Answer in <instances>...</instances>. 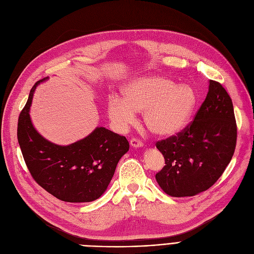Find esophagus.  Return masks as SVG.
I'll use <instances>...</instances> for the list:
<instances>
[{
    "mask_svg": "<svg viewBox=\"0 0 254 254\" xmlns=\"http://www.w3.org/2000/svg\"><path fill=\"white\" fill-rule=\"evenodd\" d=\"M130 144H131V147H133V148L142 147V142L137 138H131L130 139Z\"/></svg>",
    "mask_w": 254,
    "mask_h": 254,
    "instance_id": "esophagus-1",
    "label": "esophagus"
}]
</instances>
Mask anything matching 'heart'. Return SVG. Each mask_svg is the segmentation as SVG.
<instances>
[{"label": "heart", "mask_w": 254, "mask_h": 254, "mask_svg": "<svg viewBox=\"0 0 254 254\" xmlns=\"http://www.w3.org/2000/svg\"><path fill=\"white\" fill-rule=\"evenodd\" d=\"M124 99L108 100V117L120 129L135 121V113L143 112V123L153 134L171 136L182 130L197 103L195 91L187 84H177L164 76H149L129 82L123 90Z\"/></svg>", "instance_id": "1"}]
</instances>
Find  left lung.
I'll use <instances>...</instances> for the list:
<instances>
[{
    "label": "left lung",
    "instance_id": "8db88e82",
    "mask_svg": "<svg viewBox=\"0 0 254 254\" xmlns=\"http://www.w3.org/2000/svg\"><path fill=\"white\" fill-rule=\"evenodd\" d=\"M236 143L233 101L220 82L210 80L207 97L192 122L177 135L156 142L165 161L156 181L175 197L206 191L231 162Z\"/></svg>",
    "mask_w": 254,
    "mask_h": 254
}]
</instances>
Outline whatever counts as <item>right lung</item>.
<instances>
[{
	"instance_id": "right-lung-1",
	"label": "right lung",
	"mask_w": 254,
	"mask_h": 254,
	"mask_svg": "<svg viewBox=\"0 0 254 254\" xmlns=\"http://www.w3.org/2000/svg\"><path fill=\"white\" fill-rule=\"evenodd\" d=\"M22 108L17 139L28 170L44 190L68 202H89L99 198L115 174L117 164L129 150L125 136L103 127L69 146H58L42 137L30 119L36 86Z\"/></svg>"
}]
</instances>
